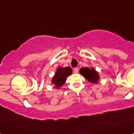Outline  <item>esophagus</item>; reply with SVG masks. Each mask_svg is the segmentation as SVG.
<instances>
[{"instance_id": "34e87169", "label": "esophagus", "mask_w": 134, "mask_h": 134, "mask_svg": "<svg viewBox=\"0 0 134 134\" xmlns=\"http://www.w3.org/2000/svg\"><path fill=\"white\" fill-rule=\"evenodd\" d=\"M73 71H74V73H77L79 72V68H74Z\"/></svg>"}]
</instances>
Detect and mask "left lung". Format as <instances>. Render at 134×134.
<instances>
[{"label":"left lung","mask_w":134,"mask_h":134,"mask_svg":"<svg viewBox=\"0 0 134 134\" xmlns=\"http://www.w3.org/2000/svg\"><path fill=\"white\" fill-rule=\"evenodd\" d=\"M80 73L86 79L92 83H98V80L99 79L98 72L93 68L91 69H89L87 67L82 68L80 69Z\"/></svg>","instance_id":"1"}]
</instances>
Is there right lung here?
<instances>
[{
    "label": "right lung",
    "mask_w": 134,
    "mask_h": 134,
    "mask_svg": "<svg viewBox=\"0 0 134 134\" xmlns=\"http://www.w3.org/2000/svg\"><path fill=\"white\" fill-rule=\"evenodd\" d=\"M72 74V69L69 66L63 68L59 67L52 79V83L55 85L56 88L61 87L66 80V77Z\"/></svg>",
    "instance_id": "add662e5"
}]
</instances>
